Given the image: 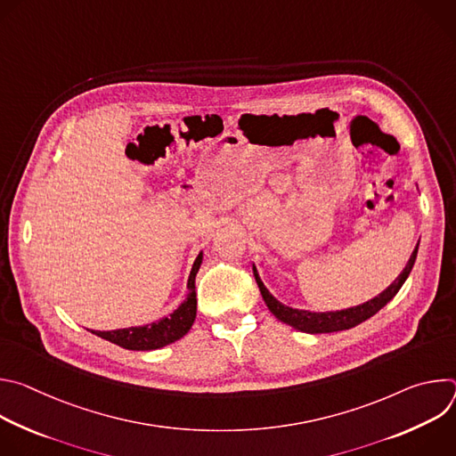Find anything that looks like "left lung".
I'll list each match as a JSON object with an SVG mask.
<instances>
[{
    "instance_id": "1",
    "label": "left lung",
    "mask_w": 456,
    "mask_h": 456,
    "mask_svg": "<svg viewBox=\"0 0 456 456\" xmlns=\"http://www.w3.org/2000/svg\"><path fill=\"white\" fill-rule=\"evenodd\" d=\"M417 252H419V243L410 257L408 265L404 267V271L401 273V276L389 285L384 292H380L377 297L354 306V308H346V310H339V312H308V310H297V308H290L283 303H280L259 280L256 267H252L254 271V278L256 283L259 287V292L264 296L265 305L269 306V310L285 324H290L292 329L299 330V332H306V334H329V332H339V330H348L357 327L359 322L366 321L368 317H371L373 314H377L387 301H392L395 297V294L401 290V287L404 285L406 278L410 276L415 259H417Z\"/></svg>"
}]
</instances>
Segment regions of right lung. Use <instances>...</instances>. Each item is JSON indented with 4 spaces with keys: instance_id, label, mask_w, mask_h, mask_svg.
<instances>
[{
    "instance_id": "right-lung-1",
    "label": "right lung",
    "mask_w": 456,
    "mask_h": 456,
    "mask_svg": "<svg viewBox=\"0 0 456 456\" xmlns=\"http://www.w3.org/2000/svg\"><path fill=\"white\" fill-rule=\"evenodd\" d=\"M200 264H202V252L197 256V259H194L189 280H187V289H189L187 299L169 317L146 324V327L120 329L111 332H94V334L126 350H157L178 341L189 332V329L194 322V317H197V292H194V278H197Z\"/></svg>"
}]
</instances>
